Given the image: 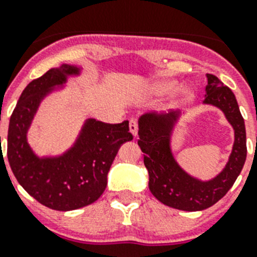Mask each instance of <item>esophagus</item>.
Returning a JSON list of instances; mask_svg holds the SVG:
<instances>
[{
  "mask_svg": "<svg viewBox=\"0 0 257 257\" xmlns=\"http://www.w3.org/2000/svg\"><path fill=\"white\" fill-rule=\"evenodd\" d=\"M128 128H130V133L133 134L134 136L138 135V123H136L134 119H131L130 121V124H128Z\"/></svg>",
  "mask_w": 257,
  "mask_h": 257,
  "instance_id": "esophagus-1",
  "label": "esophagus"
}]
</instances>
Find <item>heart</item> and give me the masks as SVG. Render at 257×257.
Returning <instances> with one entry per match:
<instances>
[{"instance_id":"1","label":"heart","mask_w":257,"mask_h":257,"mask_svg":"<svg viewBox=\"0 0 257 257\" xmlns=\"http://www.w3.org/2000/svg\"><path fill=\"white\" fill-rule=\"evenodd\" d=\"M180 87L178 81H174V79H161V81H157L156 83H153L151 87V90L156 94H170L172 91H176L178 88ZM194 99V92H193L192 88L183 87L180 90V96H179V100L181 104H188Z\"/></svg>"}]
</instances>
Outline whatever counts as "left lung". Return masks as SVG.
Returning <instances> with one entry per match:
<instances>
[{
    "label": "left lung",
    "instance_id": "obj_1",
    "mask_svg": "<svg viewBox=\"0 0 257 257\" xmlns=\"http://www.w3.org/2000/svg\"><path fill=\"white\" fill-rule=\"evenodd\" d=\"M203 104L220 109L234 131V143L224 169L202 180L179 165L172 151V135L185 113L143 114L139 118V144L149 172V190L163 205L183 211H202L215 205L233 187L246 162V127L230 88L212 74H206Z\"/></svg>",
    "mask_w": 257,
    "mask_h": 257
}]
</instances>
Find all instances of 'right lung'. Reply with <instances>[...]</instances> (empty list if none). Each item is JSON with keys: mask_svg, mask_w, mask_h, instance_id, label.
<instances>
[{"mask_svg": "<svg viewBox=\"0 0 257 257\" xmlns=\"http://www.w3.org/2000/svg\"><path fill=\"white\" fill-rule=\"evenodd\" d=\"M81 73L79 65L61 64L33 79L20 95L9 123L8 160L15 178L28 194L56 211L77 210L99 199L118 149L133 140L128 121L110 124L86 118L73 144L61 154L38 156L32 149L28 131L41 103Z\"/></svg>", "mask_w": 257, "mask_h": 257, "instance_id": "right-lung-1", "label": "right lung"}]
</instances>
